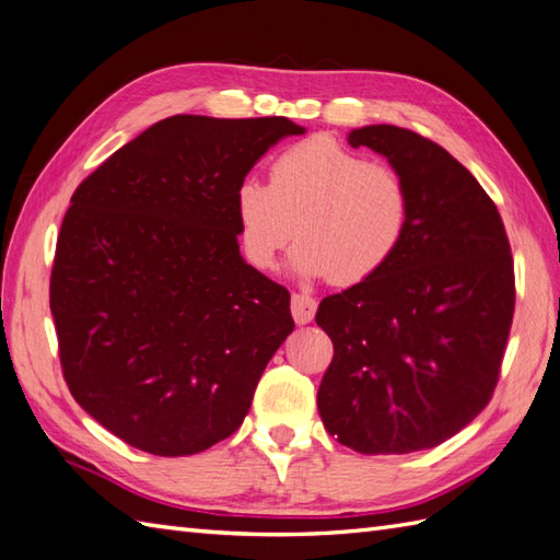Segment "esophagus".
I'll return each mask as SVG.
<instances>
[{"label":"esophagus","mask_w":560,"mask_h":560,"mask_svg":"<svg viewBox=\"0 0 560 560\" xmlns=\"http://www.w3.org/2000/svg\"><path fill=\"white\" fill-rule=\"evenodd\" d=\"M292 316L296 320V325H306L313 320V316H316V308H318V302L308 294H302V292H294L292 294Z\"/></svg>","instance_id":"1"}]
</instances>
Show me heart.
Instances as JSON below:
<instances>
[{
  "mask_svg": "<svg viewBox=\"0 0 560 560\" xmlns=\"http://www.w3.org/2000/svg\"><path fill=\"white\" fill-rule=\"evenodd\" d=\"M413 201L399 168L371 161L332 135H313L272 159L268 185L240 183L235 192L242 256L276 268L296 235L292 266L306 278L330 276L351 288L371 280L399 252Z\"/></svg>",
  "mask_w": 560,
  "mask_h": 560,
  "instance_id": "heart-1",
  "label": "heart"
}]
</instances>
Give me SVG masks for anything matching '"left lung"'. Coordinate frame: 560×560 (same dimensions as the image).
<instances>
[{
	"label": "left lung",
	"mask_w": 560,
	"mask_h": 560,
	"mask_svg": "<svg viewBox=\"0 0 560 560\" xmlns=\"http://www.w3.org/2000/svg\"><path fill=\"white\" fill-rule=\"evenodd\" d=\"M349 144L401 171L413 213L377 276L318 306L335 347L318 413L353 452L411 454L492 399L515 308L511 244L497 203L444 147L397 126L351 130Z\"/></svg>",
	"instance_id": "left-lung-1"
}]
</instances>
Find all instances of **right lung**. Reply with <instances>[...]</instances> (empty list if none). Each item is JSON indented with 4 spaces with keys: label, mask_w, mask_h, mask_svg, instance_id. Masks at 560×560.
<instances>
[{
    "label": "right lung",
    "mask_w": 560,
    "mask_h": 560,
    "mask_svg": "<svg viewBox=\"0 0 560 560\" xmlns=\"http://www.w3.org/2000/svg\"><path fill=\"white\" fill-rule=\"evenodd\" d=\"M302 132L284 116H171L73 192L49 280L63 380L140 452L230 438L294 330L290 292L240 256L235 192L268 147Z\"/></svg>",
    "instance_id": "add662e5"
}]
</instances>
